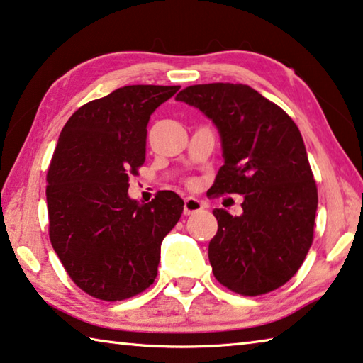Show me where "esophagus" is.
Listing matches in <instances>:
<instances>
[{
  "label": "esophagus",
  "instance_id": "34e87169",
  "mask_svg": "<svg viewBox=\"0 0 363 363\" xmlns=\"http://www.w3.org/2000/svg\"><path fill=\"white\" fill-rule=\"evenodd\" d=\"M202 210H203V203L200 202V200L194 197H187L184 200V215H192V213H197Z\"/></svg>",
  "mask_w": 363,
  "mask_h": 363
}]
</instances>
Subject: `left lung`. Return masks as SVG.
I'll list each match as a JSON object with an SVG mask.
<instances>
[{
	"instance_id": "obj_1",
	"label": "left lung",
	"mask_w": 363,
	"mask_h": 363,
	"mask_svg": "<svg viewBox=\"0 0 363 363\" xmlns=\"http://www.w3.org/2000/svg\"><path fill=\"white\" fill-rule=\"evenodd\" d=\"M176 100L200 109L220 132L224 164L210 194L244 195L240 216L213 210V274L242 296L278 289L306 260L318 206L301 130L249 85H191Z\"/></svg>"
}]
</instances>
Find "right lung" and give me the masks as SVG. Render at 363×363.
<instances>
[{
    "label": "right lung",
    "instance_id": "obj_1",
    "mask_svg": "<svg viewBox=\"0 0 363 363\" xmlns=\"http://www.w3.org/2000/svg\"><path fill=\"white\" fill-rule=\"evenodd\" d=\"M179 85H125L89 101L62 128L48 169L50 240L80 289L124 301L153 284L161 242L184 210L163 191L139 203L129 174L145 161L147 124Z\"/></svg>",
    "mask_w": 363,
    "mask_h": 363
}]
</instances>
